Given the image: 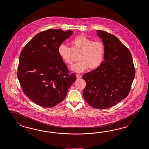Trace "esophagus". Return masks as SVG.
Returning <instances> with one entry per match:
<instances>
[{"label":"esophagus","mask_w":149,"mask_h":149,"mask_svg":"<svg viewBox=\"0 0 149 149\" xmlns=\"http://www.w3.org/2000/svg\"><path fill=\"white\" fill-rule=\"evenodd\" d=\"M76 77L77 78H81V76L80 75V74H77Z\"/></svg>","instance_id":"1"}]
</instances>
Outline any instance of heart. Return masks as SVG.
I'll return each mask as SVG.
<instances>
[{"label":"heart","mask_w":149,"mask_h":149,"mask_svg":"<svg viewBox=\"0 0 149 149\" xmlns=\"http://www.w3.org/2000/svg\"><path fill=\"white\" fill-rule=\"evenodd\" d=\"M73 50H81L78 61L73 65L71 70L74 72L81 73L89 68L95 69L102 63L104 57V48L100 41H93L84 35H78L72 40ZM58 53L60 58L66 64H71L72 51L71 48L64 43L59 45Z\"/></svg>","instance_id":"heart-1"}]
</instances>
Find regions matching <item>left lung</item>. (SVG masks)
Returning <instances> with one entry per match:
<instances>
[{
  "mask_svg": "<svg viewBox=\"0 0 149 149\" xmlns=\"http://www.w3.org/2000/svg\"><path fill=\"white\" fill-rule=\"evenodd\" d=\"M104 47V61L99 67L83 77L86 81L83 96L96 109L113 106L127 97L135 77L132 55L113 34L97 30Z\"/></svg>",
  "mask_w": 149,
  "mask_h": 149,
  "instance_id": "left-lung-1",
  "label": "left lung"
}]
</instances>
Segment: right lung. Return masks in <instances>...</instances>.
I'll use <instances>...</instances> for the list:
<instances>
[{
	"label": "right lung",
	"mask_w": 149,
	"mask_h": 149,
	"mask_svg": "<svg viewBox=\"0 0 149 149\" xmlns=\"http://www.w3.org/2000/svg\"><path fill=\"white\" fill-rule=\"evenodd\" d=\"M72 34L71 30L48 29L35 35L22 51L17 77L24 93L38 106L59 104L76 79L58 53L59 45Z\"/></svg>",
	"instance_id": "right-lung-1"
}]
</instances>
